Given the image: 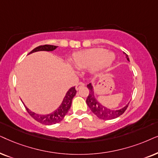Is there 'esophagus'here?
<instances>
[{
  "label": "esophagus",
  "instance_id": "1",
  "mask_svg": "<svg viewBox=\"0 0 158 158\" xmlns=\"http://www.w3.org/2000/svg\"><path fill=\"white\" fill-rule=\"evenodd\" d=\"M84 86H85V83L80 81V82H79L77 85H76V89L78 90L79 89H80L81 87H84Z\"/></svg>",
  "mask_w": 158,
  "mask_h": 158
}]
</instances>
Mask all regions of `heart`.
<instances>
[{
  "label": "heart",
  "instance_id": "obj_1",
  "mask_svg": "<svg viewBox=\"0 0 158 158\" xmlns=\"http://www.w3.org/2000/svg\"><path fill=\"white\" fill-rule=\"evenodd\" d=\"M115 55L103 48H92L76 52L73 62L80 69L93 68L94 71H102L110 67L115 60Z\"/></svg>",
  "mask_w": 158,
  "mask_h": 158
}]
</instances>
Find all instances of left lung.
<instances>
[{
	"mask_svg": "<svg viewBox=\"0 0 158 158\" xmlns=\"http://www.w3.org/2000/svg\"><path fill=\"white\" fill-rule=\"evenodd\" d=\"M125 55L127 59L129 61V58L128 56L126 53ZM87 88L89 90V94L87 97L86 102H87V106H89L92 112L99 118L102 120L116 118L123 114L129 106V103H128L127 106H125L121 109H119V110H113V109H110V108H107V107L103 106V104H101L97 100L95 96H94L93 87H92L91 83L87 85Z\"/></svg>",
	"mask_w": 158,
	"mask_h": 158,
	"instance_id": "8db88e82",
	"label": "left lung"
}]
</instances>
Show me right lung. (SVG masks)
<instances>
[{
	"label": "right lung",
	"mask_w": 158,
	"mask_h": 158,
	"mask_svg": "<svg viewBox=\"0 0 158 158\" xmlns=\"http://www.w3.org/2000/svg\"><path fill=\"white\" fill-rule=\"evenodd\" d=\"M58 48V46L55 45H40L38 47L35 48V49L31 50L29 54L32 53V52H37V51H52L55 49ZM77 93V90L75 89V87H73L69 89V91L66 92V96L64 97V100H63L62 103L60 104L59 108L56 109L54 112H52L50 114L48 115H40L37 114V113L32 112L29 110V108H26L27 112L34 119L36 120L37 121L40 122V123H43L45 125H52L56 124V123H59L64 119L65 115L68 113L69 109L71 108V102H72V100L73 97L76 95Z\"/></svg>",
	"instance_id": "right-lung-1"
}]
</instances>
